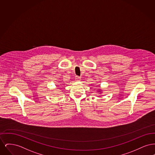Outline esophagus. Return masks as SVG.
Here are the masks:
<instances>
[{
	"label": "esophagus",
	"mask_w": 155,
	"mask_h": 155,
	"mask_svg": "<svg viewBox=\"0 0 155 155\" xmlns=\"http://www.w3.org/2000/svg\"><path fill=\"white\" fill-rule=\"evenodd\" d=\"M75 79V80L77 81H80L81 80V78L80 77H78V76H76Z\"/></svg>",
	"instance_id": "esophagus-1"
}]
</instances>
